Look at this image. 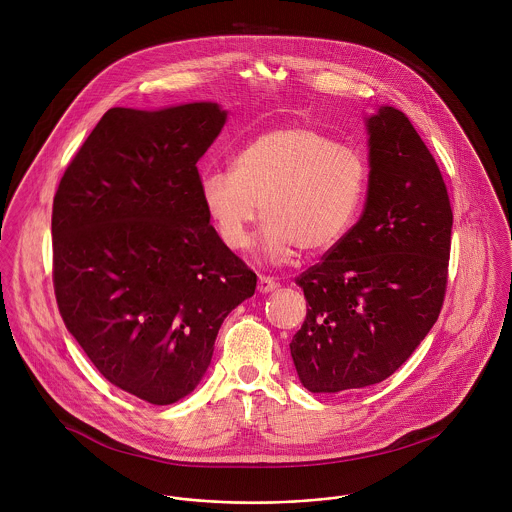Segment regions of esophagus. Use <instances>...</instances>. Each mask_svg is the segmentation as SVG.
I'll list each match as a JSON object with an SVG mask.
<instances>
[{"instance_id": "esophagus-1", "label": "esophagus", "mask_w": 512, "mask_h": 512, "mask_svg": "<svg viewBox=\"0 0 512 512\" xmlns=\"http://www.w3.org/2000/svg\"><path fill=\"white\" fill-rule=\"evenodd\" d=\"M276 288H278V282H276V280H272V278H268V276H260V278H258V292L270 293L274 292Z\"/></svg>"}]
</instances>
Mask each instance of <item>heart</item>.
Returning <instances> with one entry per match:
<instances>
[{"instance_id":"1","label":"heart","mask_w":512,"mask_h":512,"mask_svg":"<svg viewBox=\"0 0 512 512\" xmlns=\"http://www.w3.org/2000/svg\"><path fill=\"white\" fill-rule=\"evenodd\" d=\"M366 189V163L353 147L315 128L290 124L242 147L228 171L201 179V201L220 242L240 252L258 217L266 220L260 256L282 264L297 248L319 254L351 228Z\"/></svg>"}]
</instances>
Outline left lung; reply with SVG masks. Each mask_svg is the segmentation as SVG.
Masks as SVG:
<instances>
[{
    "mask_svg": "<svg viewBox=\"0 0 512 512\" xmlns=\"http://www.w3.org/2000/svg\"><path fill=\"white\" fill-rule=\"evenodd\" d=\"M368 191L359 222L295 282L307 315L290 343L309 392L378 384L438 321L453 213L430 149L404 112L365 120Z\"/></svg>",
    "mask_w": 512,
    "mask_h": 512,
    "instance_id": "obj_1",
    "label": "left lung"
}]
</instances>
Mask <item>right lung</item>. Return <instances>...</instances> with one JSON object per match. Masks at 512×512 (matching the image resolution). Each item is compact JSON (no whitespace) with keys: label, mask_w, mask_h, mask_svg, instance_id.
<instances>
[{"label":"right lung","mask_w":512,"mask_h":512,"mask_svg":"<svg viewBox=\"0 0 512 512\" xmlns=\"http://www.w3.org/2000/svg\"><path fill=\"white\" fill-rule=\"evenodd\" d=\"M226 110L110 108L53 201V284L67 329L114 386L155 406L195 390L256 274L220 242L197 161Z\"/></svg>","instance_id":"right-lung-1"}]
</instances>
